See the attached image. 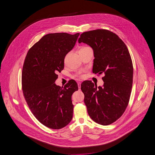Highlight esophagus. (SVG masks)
I'll list each match as a JSON object with an SVG mask.
<instances>
[{
  "mask_svg": "<svg viewBox=\"0 0 155 155\" xmlns=\"http://www.w3.org/2000/svg\"><path fill=\"white\" fill-rule=\"evenodd\" d=\"M78 86L79 89H80V87H81V82H78Z\"/></svg>",
  "mask_w": 155,
  "mask_h": 155,
  "instance_id": "1",
  "label": "esophagus"
}]
</instances>
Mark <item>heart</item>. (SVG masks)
<instances>
[{
    "label": "heart",
    "instance_id": "heart-1",
    "mask_svg": "<svg viewBox=\"0 0 155 155\" xmlns=\"http://www.w3.org/2000/svg\"><path fill=\"white\" fill-rule=\"evenodd\" d=\"M87 48H90L88 47H81L80 50H85V49H87ZM78 76L80 77H83V75H78Z\"/></svg>",
    "mask_w": 155,
    "mask_h": 155
}]
</instances>
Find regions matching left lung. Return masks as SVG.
Listing matches in <instances>:
<instances>
[{"label": "left lung", "instance_id": "left-lung-1", "mask_svg": "<svg viewBox=\"0 0 155 155\" xmlns=\"http://www.w3.org/2000/svg\"><path fill=\"white\" fill-rule=\"evenodd\" d=\"M81 42L93 50V72L104 74L103 86L91 81L81 85L88 115L99 124H110L122 116L129 101L133 80L129 52L123 41L108 30L84 32L78 38Z\"/></svg>", "mask_w": 155, "mask_h": 155}]
</instances>
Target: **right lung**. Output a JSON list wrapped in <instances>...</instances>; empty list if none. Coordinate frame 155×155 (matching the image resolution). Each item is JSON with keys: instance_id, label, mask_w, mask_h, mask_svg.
Segmentation results:
<instances>
[{"instance_id": "obj_1", "label": "right lung", "mask_w": 155, "mask_h": 155, "mask_svg": "<svg viewBox=\"0 0 155 155\" xmlns=\"http://www.w3.org/2000/svg\"><path fill=\"white\" fill-rule=\"evenodd\" d=\"M80 34L53 33L44 35L29 49L22 71V89L31 111L44 126L59 129L73 117L72 95L78 87L71 80L61 87L54 83L64 69V58L72 50Z\"/></svg>"}]
</instances>
